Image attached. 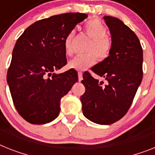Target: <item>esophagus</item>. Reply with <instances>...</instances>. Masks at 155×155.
<instances>
[{
    "mask_svg": "<svg viewBox=\"0 0 155 155\" xmlns=\"http://www.w3.org/2000/svg\"><path fill=\"white\" fill-rule=\"evenodd\" d=\"M78 78H79V81H81L83 80V73H82L81 71L78 72Z\"/></svg>",
    "mask_w": 155,
    "mask_h": 155,
    "instance_id": "obj_1",
    "label": "esophagus"
}]
</instances>
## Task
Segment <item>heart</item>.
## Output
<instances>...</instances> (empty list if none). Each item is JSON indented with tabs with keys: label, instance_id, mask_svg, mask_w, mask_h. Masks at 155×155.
<instances>
[{
	"label": "heart",
	"instance_id": "heart-1",
	"mask_svg": "<svg viewBox=\"0 0 155 155\" xmlns=\"http://www.w3.org/2000/svg\"><path fill=\"white\" fill-rule=\"evenodd\" d=\"M84 32L90 38H91L88 45L87 51L89 53L84 55L76 56L68 62V68L76 71H83L94 65L97 61H104L109 58L112 50V41L108 37L107 28L99 19H93L86 23ZM75 32L70 31L64 38V47L66 55L72 54V39Z\"/></svg>",
	"mask_w": 155,
	"mask_h": 155
}]
</instances>
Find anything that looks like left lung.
<instances>
[{
    "instance_id": "obj_1",
    "label": "left lung",
    "mask_w": 155,
    "mask_h": 155,
    "mask_svg": "<svg viewBox=\"0 0 155 155\" xmlns=\"http://www.w3.org/2000/svg\"><path fill=\"white\" fill-rule=\"evenodd\" d=\"M104 19L111 34L112 50L91 70L107 84L85 71L82 84L86 90L80 100L84 117L96 124H111L127 114L141 84L143 49L136 34L121 20L107 15Z\"/></svg>"
}]
</instances>
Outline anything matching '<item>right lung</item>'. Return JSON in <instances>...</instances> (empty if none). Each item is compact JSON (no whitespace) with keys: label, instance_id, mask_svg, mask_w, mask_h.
Listing matches in <instances>:
<instances>
[{"label":"right lung","instance_id":"1","mask_svg":"<svg viewBox=\"0 0 155 155\" xmlns=\"http://www.w3.org/2000/svg\"><path fill=\"white\" fill-rule=\"evenodd\" d=\"M84 13L56 15L34 23L16 41L7 73L14 106L27 122L43 124L58 117L61 99L78 81L77 71L55 74L67 64L64 38Z\"/></svg>","mask_w":155,"mask_h":155}]
</instances>
